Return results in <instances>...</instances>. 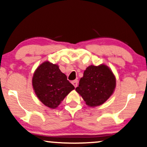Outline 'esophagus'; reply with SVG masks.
Listing matches in <instances>:
<instances>
[{
	"mask_svg": "<svg viewBox=\"0 0 147 147\" xmlns=\"http://www.w3.org/2000/svg\"><path fill=\"white\" fill-rule=\"evenodd\" d=\"M72 84L75 86V87L76 88L77 87V85H78V80H75V81H72Z\"/></svg>",
	"mask_w": 147,
	"mask_h": 147,
	"instance_id": "obj_1",
	"label": "esophagus"
}]
</instances>
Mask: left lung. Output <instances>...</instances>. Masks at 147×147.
Segmentation results:
<instances>
[{"label":"left lung","instance_id":"obj_1","mask_svg":"<svg viewBox=\"0 0 147 147\" xmlns=\"http://www.w3.org/2000/svg\"><path fill=\"white\" fill-rule=\"evenodd\" d=\"M116 77L105 64L91 65L84 71L76 91L89 107L102 105L112 95L116 87Z\"/></svg>","mask_w":147,"mask_h":147}]
</instances>
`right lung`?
<instances>
[{
  "instance_id": "1",
  "label": "right lung",
  "mask_w": 147,
  "mask_h": 147,
  "mask_svg": "<svg viewBox=\"0 0 147 147\" xmlns=\"http://www.w3.org/2000/svg\"><path fill=\"white\" fill-rule=\"evenodd\" d=\"M32 85L37 97L46 106L54 109L75 89L60 71L59 66L48 61L43 62L35 71Z\"/></svg>"
}]
</instances>
